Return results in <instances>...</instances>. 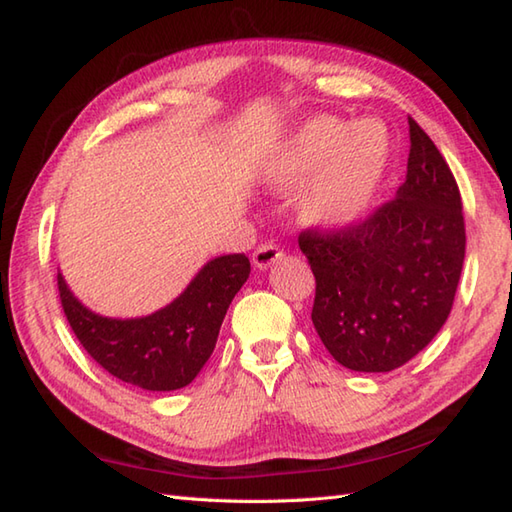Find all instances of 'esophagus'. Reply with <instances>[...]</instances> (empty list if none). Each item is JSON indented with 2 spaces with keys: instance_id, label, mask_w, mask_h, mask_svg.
<instances>
[{
  "instance_id": "obj_1",
  "label": "esophagus",
  "mask_w": 512,
  "mask_h": 512,
  "mask_svg": "<svg viewBox=\"0 0 512 512\" xmlns=\"http://www.w3.org/2000/svg\"><path fill=\"white\" fill-rule=\"evenodd\" d=\"M281 257H284V250H281L277 244H262L253 253V264L259 270H264L268 266H273L275 262H279Z\"/></svg>"
}]
</instances>
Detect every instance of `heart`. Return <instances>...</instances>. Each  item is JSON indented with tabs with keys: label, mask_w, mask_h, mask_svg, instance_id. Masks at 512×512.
I'll return each mask as SVG.
<instances>
[{
	"label": "heart",
	"mask_w": 512,
	"mask_h": 512,
	"mask_svg": "<svg viewBox=\"0 0 512 512\" xmlns=\"http://www.w3.org/2000/svg\"><path fill=\"white\" fill-rule=\"evenodd\" d=\"M391 158V138L378 121L354 127L332 116L303 123L268 160L266 180L275 189L301 193L303 220L343 228L361 220L383 184Z\"/></svg>",
	"instance_id": "heart-1"
}]
</instances>
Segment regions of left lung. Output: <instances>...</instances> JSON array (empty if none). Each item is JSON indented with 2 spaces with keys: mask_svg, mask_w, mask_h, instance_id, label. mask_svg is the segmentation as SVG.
<instances>
[{
  "mask_svg": "<svg viewBox=\"0 0 512 512\" xmlns=\"http://www.w3.org/2000/svg\"><path fill=\"white\" fill-rule=\"evenodd\" d=\"M407 178L361 220L299 233L314 290L312 323L354 372H391L431 343L453 308L466 231L458 182L409 116Z\"/></svg>",
  "mask_w": 512,
  "mask_h": 512,
  "instance_id": "left-lung-1",
  "label": "left lung"
}]
</instances>
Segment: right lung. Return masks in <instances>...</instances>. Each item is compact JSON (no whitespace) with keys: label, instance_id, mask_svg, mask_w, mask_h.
<instances>
[{"label":"right lung","instance_id":"1","mask_svg":"<svg viewBox=\"0 0 512 512\" xmlns=\"http://www.w3.org/2000/svg\"><path fill=\"white\" fill-rule=\"evenodd\" d=\"M250 275L244 253L206 264L187 290L149 317L107 319L76 299L61 273L59 297L76 339L105 372L149 391L187 387L215 350L224 314Z\"/></svg>","mask_w":512,"mask_h":512}]
</instances>
